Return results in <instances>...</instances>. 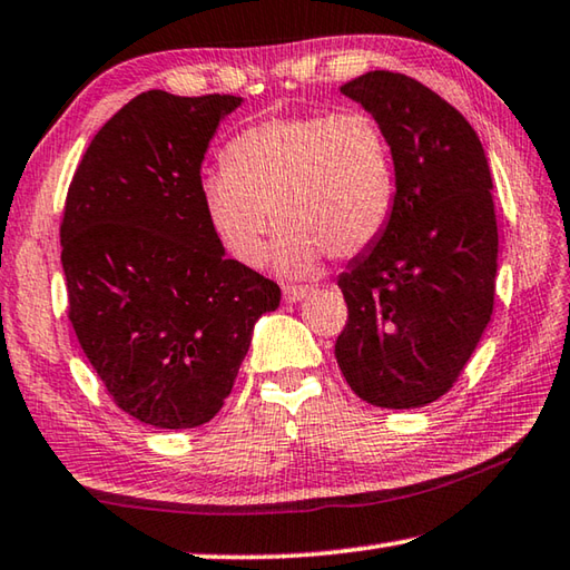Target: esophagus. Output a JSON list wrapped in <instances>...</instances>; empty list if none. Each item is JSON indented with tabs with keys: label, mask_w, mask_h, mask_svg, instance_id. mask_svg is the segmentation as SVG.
<instances>
[{
	"label": "esophagus",
	"mask_w": 570,
	"mask_h": 570,
	"mask_svg": "<svg viewBox=\"0 0 570 570\" xmlns=\"http://www.w3.org/2000/svg\"><path fill=\"white\" fill-rule=\"evenodd\" d=\"M308 294V288L304 286H292V288H284V302L286 304H296L302 302V298Z\"/></svg>",
	"instance_id": "1"
}]
</instances>
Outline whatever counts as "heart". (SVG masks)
<instances>
[{
  "instance_id": "obj_1",
  "label": "heart",
  "mask_w": 570,
  "mask_h": 570,
  "mask_svg": "<svg viewBox=\"0 0 570 570\" xmlns=\"http://www.w3.org/2000/svg\"><path fill=\"white\" fill-rule=\"evenodd\" d=\"M392 200L390 140L362 110L266 118L228 142L226 168L200 178L208 226L238 264H262L276 214L274 266L292 278L314 274L322 256H360Z\"/></svg>"
}]
</instances>
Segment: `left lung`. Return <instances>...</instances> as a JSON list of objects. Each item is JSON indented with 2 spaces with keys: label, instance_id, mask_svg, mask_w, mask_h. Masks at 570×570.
Instances as JSON below:
<instances>
[{
  "label": "left lung",
  "instance_id": "1",
  "mask_svg": "<svg viewBox=\"0 0 570 570\" xmlns=\"http://www.w3.org/2000/svg\"><path fill=\"white\" fill-rule=\"evenodd\" d=\"M392 148L387 226L340 276L350 322L334 354L356 397L412 410L442 397L493 314V178L470 122L407 75L374 70L340 88Z\"/></svg>",
  "mask_w": 570,
  "mask_h": 570
}]
</instances>
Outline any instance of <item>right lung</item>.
Instances as JSON below:
<instances>
[{"mask_svg": "<svg viewBox=\"0 0 570 570\" xmlns=\"http://www.w3.org/2000/svg\"><path fill=\"white\" fill-rule=\"evenodd\" d=\"M236 95L148 90L102 125L60 226L70 322L122 412L206 424L234 390L258 316L282 288L226 258L200 204V163Z\"/></svg>", "mask_w": 570, "mask_h": 570, "instance_id": "add662e5", "label": "right lung"}]
</instances>
